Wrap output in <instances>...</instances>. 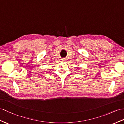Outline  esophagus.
Listing matches in <instances>:
<instances>
[{
  "mask_svg": "<svg viewBox=\"0 0 124 124\" xmlns=\"http://www.w3.org/2000/svg\"><path fill=\"white\" fill-rule=\"evenodd\" d=\"M66 59L65 58H62V62H65V61H66Z\"/></svg>",
  "mask_w": 124,
  "mask_h": 124,
  "instance_id": "1",
  "label": "esophagus"
}]
</instances>
